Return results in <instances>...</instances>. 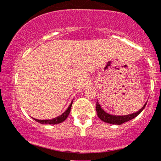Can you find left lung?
<instances>
[{"label": "left lung", "instance_id": "1", "mask_svg": "<svg viewBox=\"0 0 161 161\" xmlns=\"http://www.w3.org/2000/svg\"><path fill=\"white\" fill-rule=\"evenodd\" d=\"M146 104L143 106V108L140 109L136 113H134V114H129V115H125V116H116V115H111V114H109L108 113H106L101 108V105L99 104V103H96V111H97V114L98 116V117L101 119L102 121L105 122V123H110V124H115V125H121L123 123H125V122L131 120V119H134L135 117H136L138 114L141 113L143 109L145 108Z\"/></svg>", "mask_w": 161, "mask_h": 161}]
</instances>
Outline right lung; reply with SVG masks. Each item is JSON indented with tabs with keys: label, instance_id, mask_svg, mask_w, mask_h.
Returning <instances> with one entry per match:
<instances>
[{
	"label": "right lung",
	"instance_id": "obj_1",
	"mask_svg": "<svg viewBox=\"0 0 161 161\" xmlns=\"http://www.w3.org/2000/svg\"><path fill=\"white\" fill-rule=\"evenodd\" d=\"M72 104H73V101H72L71 104H69V108L66 109L65 112L63 113L60 116H57L56 118H53L52 119H35V118H33V119H34L36 121L38 122L39 123H42V124H52V125L58 124V123H62V122H64L66 118L68 117V116H69L70 113V110H71Z\"/></svg>",
	"mask_w": 161,
	"mask_h": 161
}]
</instances>
